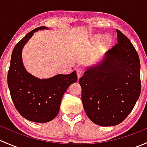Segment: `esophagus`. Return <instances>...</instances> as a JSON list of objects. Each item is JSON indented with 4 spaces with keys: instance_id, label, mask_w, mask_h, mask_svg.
I'll return each instance as SVG.
<instances>
[{
    "instance_id": "1",
    "label": "esophagus",
    "mask_w": 147,
    "mask_h": 147,
    "mask_svg": "<svg viewBox=\"0 0 147 147\" xmlns=\"http://www.w3.org/2000/svg\"><path fill=\"white\" fill-rule=\"evenodd\" d=\"M83 74H84V70H83L82 69H81V68H78V69H77V75H78V79L80 78L82 76Z\"/></svg>"
}]
</instances>
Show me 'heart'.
<instances>
[{"instance_id":"obj_1","label":"heart","mask_w":147,"mask_h":147,"mask_svg":"<svg viewBox=\"0 0 147 147\" xmlns=\"http://www.w3.org/2000/svg\"><path fill=\"white\" fill-rule=\"evenodd\" d=\"M101 39H102V35H96L92 38V40L95 42H100V41L101 40ZM111 42H112V38H111L110 36H109V35H106L105 37H104L103 40H102V43H103V45H109Z\"/></svg>"}]
</instances>
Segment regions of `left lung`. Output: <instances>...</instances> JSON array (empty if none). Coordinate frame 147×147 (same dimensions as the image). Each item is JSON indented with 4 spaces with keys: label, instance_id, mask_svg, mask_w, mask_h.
<instances>
[{
    "label": "left lung",
    "instance_id": "1",
    "mask_svg": "<svg viewBox=\"0 0 147 147\" xmlns=\"http://www.w3.org/2000/svg\"><path fill=\"white\" fill-rule=\"evenodd\" d=\"M117 44L97 64L87 67L79 80L87 117L102 127L120 124L141 92L140 61L129 40L117 29Z\"/></svg>",
    "mask_w": 147,
    "mask_h": 147
}]
</instances>
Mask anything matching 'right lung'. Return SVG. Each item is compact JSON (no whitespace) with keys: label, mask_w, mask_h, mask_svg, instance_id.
I'll use <instances>...</instances> for the list:
<instances>
[{"label":"right lung","mask_w":147,"mask_h":147,"mask_svg":"<svg viewBox=\"0 0 147 147\" xmlns=\"http://www.w3.org/2000/svg\"><path fill=\"white\" fill-rule=\"evenodd\" d=\"M37 28L28 32L15 46L8 73V85L16 109L25 119L33 122L46 123L58 114L63 94L71 84L78 80L76 71L69 75H57L40 79L26 70L22 59V50Z\"/></svg>","instance_id":"right-lung-1"}]
</instances>
